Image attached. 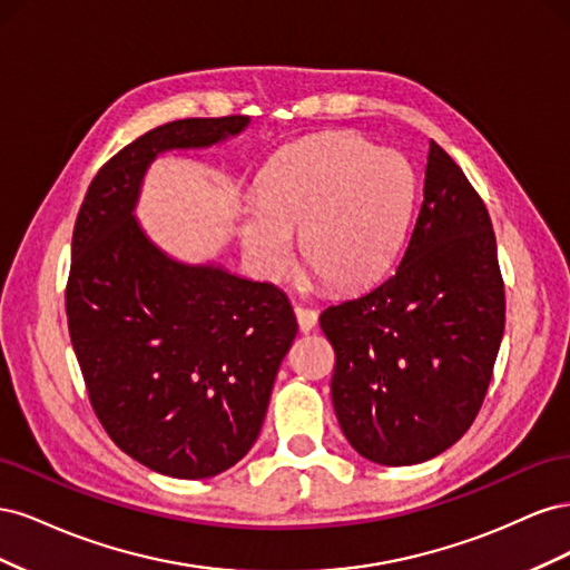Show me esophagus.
I'll return each instance as SVG.
<instances>
[{
	"mask_svg": "<svg viewBox=\"0 0 570 570\" xmlns=\"http://www.w3.org/2000/svg\"><path fill=\"white\" fill-rule=\"evenodd\" d=\"M295 314H297V323H299V331H302V333L312 331V327H314L316 321H318V314L314 312V308L302 306V304H295Z\"/></svg>",
	"mask_w": 570,
	"mask_h": 570,
	"instance_id": "1",
	"label": "esophagus"
}]
</instances>
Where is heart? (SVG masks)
<instances>
[{"label": "heart", "mask_w": 570, "mask_h": 570, "mask_svg": "<svg viewBox=\"0 0 570 570\" xmlns=\"http://www.w3.org/2000/svg\"><path fill=\"white\" fill-rule=\"evenodd\" d=\"M413 174L392 151L354 132H331L289 147L258 180L239 223L245 256L266 278L295 262L335 289L366 287L390 268L409 228Z\"/></svg>", "instance_id": "1"}]
</instances>
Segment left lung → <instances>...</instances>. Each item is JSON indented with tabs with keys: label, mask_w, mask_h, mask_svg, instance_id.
Masks as SVG:
<instances>
[{
	"label": "left lung",
	"mask_w": 570,
	"mask_h": 570,
	"mask_svg": "<svg viewBox=\"0 0 570 570\" xmlns=\"http://www.w3.org/2000/svg\"><path fill=\"white\" fill-rule=\"evenodd\" d=\"M321 327L337 421L361 456L421 463L475 421L504 335V281L485 204L438 142L402 264L327 306Z\"/></svg>",
	"instance_id": "left-lung-1"
}]
</instances>
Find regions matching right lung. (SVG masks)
I'll use <instances>...</instances> for the list:
<instances>
[{
  "mask_svg": "<svg viewBox=\"0 0 570 570\" xmlns=\"http://www.w3.org/2000/svg\"><path fill=\"white\" fill-rule=\"evenodd\" d=\"M247 126V116L183 118L137 137L99 168L73 228L66 316L90 404L120 450L170 478L218 475L252 450L297 335L283 289L183 264L135 218L159 154Z\"/></svg>",
  "mask_w": 570,
  "mask_h": 570,
  "instance_id": "right-lung-1",
  "label": "right lung"
}]
</instances>
